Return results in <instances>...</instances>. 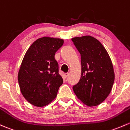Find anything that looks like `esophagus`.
Masks as SVG:
<instances>
[{
	"instance_id": "obj_1",
	"label": "esophagus",
	"mask_w": 130,
	"mask_h": 130,
	"mask_svg": "<svg viewBox=\"0 0 130 130\" xmlns=\"http://www.w3.org/2000/svg\"><path fill=\"white\" fill-rule=\"evenodd\" d=\"M69 73H64V76H65V78H67L68 76H69Z\"/></svg>"
}]
</instances>
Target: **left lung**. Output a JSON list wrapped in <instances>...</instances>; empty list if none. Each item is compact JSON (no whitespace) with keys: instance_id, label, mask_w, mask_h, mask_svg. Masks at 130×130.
Segmentation results:
<instances>
[{"instance_id":"8db88e82","label":"left lung","mask_w":130,"mask_h":130,"mask_svg":"<svg viewBox=\"0 0 130 130\" xmlns=\"http://www.w3.org/2000/svg\"><path fill=\"white\" fill-rule=\"evenodd\" d=\"M81 55L80 81L73 87L76 96L88 106L102 103L111 92L115 73L111 58L103 45L90 35L72 38Z\"/></svg>"}]
</instances>
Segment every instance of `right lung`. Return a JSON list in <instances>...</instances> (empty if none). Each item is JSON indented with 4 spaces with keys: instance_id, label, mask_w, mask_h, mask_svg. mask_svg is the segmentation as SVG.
I'll list each match as a JSON object with an SVG mask.
<instances>
[{
    "instance_id": "right-lung-1",
    "label": "right lung",
    "mask_w": 130,
    "mask_h": 130,
    "mask_svg": "<svg viewBox=\"0 0 130 130\" xmlns=\"http://www.w3.org/2000/svg\"><path fill=\"white\" fill-rule=\"evenodd\" d=\"M63 44L58 38L43 37L26 52L18 73L20 91L30 104L42 107L56 98L63 78L58 73L56 52Z\"/></svg>"
}]
</instances>
